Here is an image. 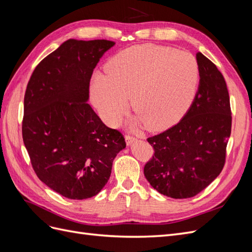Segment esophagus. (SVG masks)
Returning <instances> with one entry per match:
<instances>
[{"label": "esophagus", "instance_id": "obj_1", "mask_svg": "<svg viewBox=\"0 0 252 252\" xmlns=\"http://www.w3.org/2000/svg\"><path fill=\"white\" fill-rule=\"evenodd\" d=\"M125 140H126L127 146H131V145L136 141V139L134 138V136H131V135H126Z\"/></svg>", "mask_w": 252, "mask_h": 252}]
</instances>
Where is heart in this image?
<instances>
[{
    "mask_svg": "<svg viewBox=\"0 0 252 252\" xmlns=\"http://www.w3.org/2000/svg\"><path fill=\"white\" fill-rule=\"evenodd\" d=\"M108 74L96 73L91 96L102 118L114 124L130 103L133 124L161 130L177 123L194 100L200 81L199 63L191 53L145 44L114 56Z\"/></svg>",
    "mask_w": 252,
    "mask_h": 252,
    "instance_id": "1",
    "label": "heart"
}]
</instances>
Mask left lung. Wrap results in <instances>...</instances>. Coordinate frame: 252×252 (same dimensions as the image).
<instances>
[{"label":"left lung","instance_id":"obj_1","mask_svg":"<svg viewBox=\"0 0 252 252\" xmlns=\"http://www.w3.org/2000/svg\"><path fill=\"white\" fill-rule=\"evenodd\" d=\"M200 84L194 100L177 125L148 138L155 156L144 167L158 192L172 199L196 195L215 181L225 164L231 133L229 94L223 74L196 53Z\"/></svg>","mask_w":252,"mask_h":252}]
</instances>
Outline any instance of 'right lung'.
Instances as JSON below:
<instances>
[{
  "instance_id": "add662e5",
  "label": "right lung",
  "mask_w": 252,
  "mask_h": 252,
  "mask_svg": "<svg viewBox=\"0 0 252 252\" xmlns=\"http://www.w3.org/2000/svg\"><path fill=\"white\" fill-rule=\"evenodd\" d=\"M114 44L67 40L41 61L26 88L22 133L30 161L44 184L68 199L100 192L126 147L87 103L94 69Z\"/></svg>"
}]
</instances>
